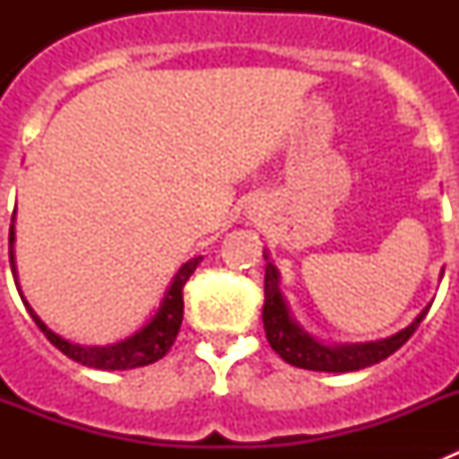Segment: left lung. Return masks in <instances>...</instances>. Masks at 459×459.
Instances as JSON below:
<instances>
[{
	"label": "left lung",
	"mask_w": 459,
	"mask_h": 459,
	"mask_svg": "<svg viewBox=\"0 0 459 459\" xmlns=\"http://www.w3.org/2000/svg\"><path fill=\"white\" fill-rule=\"evenodd\" d=\"M269 259V253H264ZM429 306L423 307L419 317L413 319L407 328L391 338L377 340V342L360 344H324L312 338L301 328V324L291 317L285 296L280 291V273L271 262H266L264 273V307H262V322H264L266 340L273 347L275 354L290 366L303 368V370L317 372H354L368 366H375L379 360L388 359L413 335L423 317L428 315Z\"/></svg>",
	"instance_id": "left-lung-1"
}]
</instances>
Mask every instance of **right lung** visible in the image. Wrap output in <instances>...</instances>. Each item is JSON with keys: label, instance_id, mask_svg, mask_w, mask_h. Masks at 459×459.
<instances>
[{"label": "right lung", "instance_id": "obj_1", "mask_svg": "<svg viewBox=\"0 0 459 459\" xmlns=\"http://www.w3.org/2000/svg\"><path fill=\"white\" fill-rule=\"evenodd\" d=\"M15 216V211H13ZM13 241H15V232L13 225H11V232H8V259H11V271H13V278L18 280V273H15V257H13ZM202 262V257H193L188 259L177 275L172 278V285H169L168 294H165L163 303L156 310L152 319H149L140 331L131 335V338L121 340V342L108 344V347H82V344L68 342V340L59 338L55 331L46 326V324L40 322V317L36 315L34 310L30 307V303L24 301V306L30 310L31 319L36 322V326L46 333V338L55 344L56 350L66 354L68 359L78 360L82 366L87 368H96V370H133V368H142L149 366V363H156L158 359H163L165 354L169 351V347L177 340V333H179L181 328V319H184V285L188 282V278L193 275V271L197 269V264Z\"/></svg>", "mask_w": 459, "mask_h": 459}]
</instances>
